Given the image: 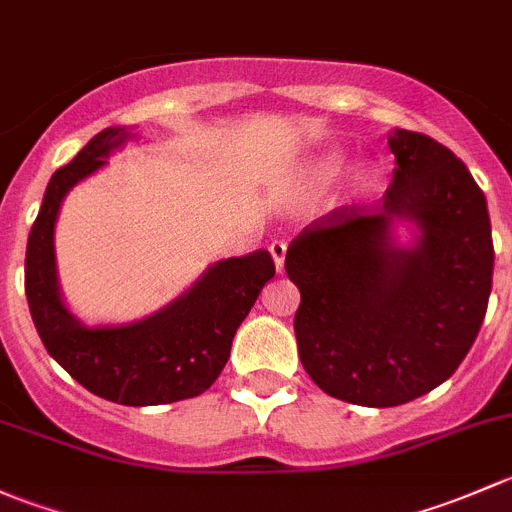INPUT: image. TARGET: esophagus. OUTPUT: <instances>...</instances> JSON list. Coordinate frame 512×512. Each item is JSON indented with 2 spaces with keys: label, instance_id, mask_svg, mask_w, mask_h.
I'll return each mask as SVG.
<instances>
[{
  "label": "esophagus",
  "instance_id": "esophagus-1",
  "mask_svg": "<svg viewBox=\"0 0 512 512\" xmlns=\"http://www.w3.org/2000/svg\"><path fill=\"white\" fill-rule=\"evenodd\" d=\"M268 251H271V256H273V261H276L278 271H283V263H286V251H288L286 241H273V244L268 246Z\"/></svg>",
  "mask_w": 512,
  "mask_h": 512
}]
</instances>
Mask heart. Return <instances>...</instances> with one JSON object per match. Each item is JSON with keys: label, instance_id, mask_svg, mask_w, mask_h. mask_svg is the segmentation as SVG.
<instances>
[{"label": "heart", "instance_id": "heart-1", "mask_svg": "<svg viewBox=\"0 0 512 512\" xmlns=\"http://www.w3.org/2000/svg\"><path fill=\"white\" fill-rule=\"evenodd\" d=\"M340 170H342V157L337 155V152H333V155H325L320 157L318 162L310 165L308 175H305V184H308L310 189H320L328 182H333Z\"/></svg>", "mask_w": 512, "mask_h": 512}]
</instances>
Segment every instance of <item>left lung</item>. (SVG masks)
<instances>
[{
    "instance_id": "obj_1",
    "label": "left lung",
    "mask_w": 512,
    "mask_h": 512,
    "mask_svg": "<svg viewBox=\"0 0 512 512\" xmlns=\"http://www.w3.org/2000/svg\"><path fill=\"white\" fill-rule=\"evenodd\" d=\"M392 187L372 207H340L291 241L300 362L330 397L399 407L451 377L486 318L493 286L488 204L468 167L424 133L394 130ZM422 226L414 250L388 226Z\"/></svg>"
}]
</instances>
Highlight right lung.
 Instances as JSON below:
<instances>
[{
    "label": "right lung",
    "instance_id": "1",
    "mask_svg": "<svg viewBox=\"0 0 512 512\" xmlns=\"http://www.w3.org/2000/svg\"><path fill=\"white\" fill-rule=\"evenodd\" d=\"M128 130L108 128L54 172L26 244L24 291L49 355L78 384L108 402L152 407L199 397L224 370L236 328L276 273L266 249L214 263L170 308L120 328H86L61 303L54 266V224L78 179L105 165Z\"/></svg>",
    "mask_w": 512,
    "mask_h": 512
}]
</instances>
